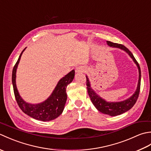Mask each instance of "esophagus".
Masks as SVG:
<instances>
[{
    "mask_svg": "<svg viewBox=\"0 0 151 151\" xmlns=\"http://www.w3.org/2000/svg\"><path fill=\"white\" fill-rule=\"evenodd\" d=\"M83 71H84V69H83V68L81 67H77V68L76 69V73H82Z\"/></svg>",
    "mask_w": 151,
    "mask_h": 151,
    "instance_id": "obj_1",
    "label": "esophagus"
}]
</instances>
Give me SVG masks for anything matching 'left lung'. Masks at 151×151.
<instances>
[{
  "label": "left lung",
  "mask_w": 151,
  "mask_h": 151,
  "mask_svg": "<svg viewBox=\"0 0 151 151\" xmlns=\"http://www.w3.org/2000/svg\"><path fill=\"white\" fill-rule=\"evenodd\" d=\"M107 43L109 46L112 47L119 48V49H121L126 51V52L129 54L130 56L133 59L134 62L136 63V65L139 69V81L135 93H134L130 98L128 99L127 100L119 102H106L104 99H102L100 97H99V96L95 93V91L91 88L88 78V76H86V86H87L88 92L92 103L93 104L95 108H97L99 111H101V113L109 115H110V116H115V115L122 114L124 113V112L127 111L128 110H129L130 108H132L133 107V106L135 104L136 102L137 98L139 97L140 91L141 69L138 62H137V60L133 56L132 53L126 47L124 46L123 45L113 43L108 41H107Z\"/></svg>",
  "instance_id": "1"
}]
</instances>
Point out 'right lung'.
Masks as SVG:
<instances>
[{"mask_svg": "<svg viewBox=\"0 0 151 151\" xmlns=\"http://www.w3.org/2000/svg\"><path fill=\"white\" fill-rule=\"evenodd\" d=\"M25 49L22 51L12 70V84L16 101L21 110L28 116L42 121L53 120L62 114L63 110L67 100L66 88L73 81L75 76V70H71L60 80L52 95L47 100L38 104L27 103L19 95L15 84L16 69Z\"/></svg>", "mask_w": 151, "mask_h": 151, "instance_id": "1", "label": "right lung"}]
</instances>
